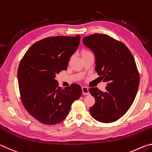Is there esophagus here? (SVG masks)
Returning a JSON list of instances; mask_svg holds the SVG:
<instances>
[{"instance_id": "34e87169", "label": "esophagus", "mask_w": 152, "mask_h": 152, "mask_svg": "<svg viewBox=\"0 0 152 152\" xmlns=\"http://www.w3.org/2000/svg\"><path fill=\"white\" fill-rule=\"evenodd\" d=\"M82 94L84 95H88L89 94V92H88V88L86 86H82Z\"/></svg>"}]
</instances>
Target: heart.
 <instances>
[{
    "label": "heart",
    "instance_id": "obj_1",
    "mask_svg": "<svg viewBox=\"0 0 152 152\" xmlns=\"http://www.w3.org/2000/svg\"><path fill=\"white\" fill-rule=\"evenodd\" d=\"M92 53L91 51L87 50H84L83 51H82V56L87 54V53Z\"/></svg>",
    "mask_w": 152,
    "mask_h": 152
}]
</instances>
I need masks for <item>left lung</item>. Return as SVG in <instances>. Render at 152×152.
I'll list each match as a JSON object with an SVG mask.
<instances>
[{
	"mask_svg": "<svg viewBox=\"0 0 152 152\" xmlns=\"http://www.w3.org/2000/svg\"><path fill=\"white\" fill-rule=\"evenodd\" d=\"M82 42L93 51L95 70L107 84L102 92L95 88L88 91L95 99L90 108L98 121L109 123L123 117L133 104L140 84V74L132 52L124 43L106 34L94 33Z\"/></svg>",
	"mask_w": 152,
	"mask_h": 152,
	"instance_id": "left-lung-1",
	"label": "left lung"
}]
</instances>
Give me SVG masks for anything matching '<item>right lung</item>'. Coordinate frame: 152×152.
<instances>
[{
  "mask_svg": "<svg viewBox=\"0 0 152 152\" xmlns=\"http://www.w3.org/2000/svg\"><path fill=\"white\" fill-rule=\"evenodd\" d=\"M80 36L49 37L35 42L20 61L17 71L20 99L27 112L38 121L53 125L65 119L82 88L71 84L59 86L56 77L66 70L78 48Z\"/></svg>",
  "mask_w": 152,
  "mask_h": 152,
  "instance_id": "add662e5",
  "label": "right lung"
}]
</instances>
